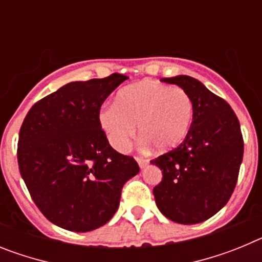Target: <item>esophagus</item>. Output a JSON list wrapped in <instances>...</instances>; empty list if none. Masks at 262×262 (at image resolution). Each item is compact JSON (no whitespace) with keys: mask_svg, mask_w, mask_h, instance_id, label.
Returning a JSON list of instances; mask_svg holds the SVG:
<instances>
[{"mask_svg":"<svg viewBox=\"0 0 262 262\" xmlns=\"http://www.w3.org/2000/svg\"><path fill=\"white\" fill-rule=\"evenodd\" d=\"M136 161H138V164H139V166H140V168H145V166L148 165V160H145V159H143V157H136Z\"/></svg>","mask_w":262,"mask_h":262,"instance_id":"obj_1","label":"esophagus"}]
</instances>
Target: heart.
I'll use <instances>...</instances> for the list:
<instances>
[{
    "instance_id": "obj_1",
    "label": "heart",
    "mask_w": 262,
    "mask_h": 262,
    "mask_svg": "<svg viewBox=\"0 0 262 262\" xmlns=\"http://www.w3.org/2000/svg\"><path fill=\"white\" fill-rule=\"evenodd\" d=\"M194 118L193 99L184 89L143 81L118 93L115 105L99 113L108 142L123 152L136 135L139 124L145 143L159 152L170 151L186 139Z\"/></svg>"
}]
</instances>
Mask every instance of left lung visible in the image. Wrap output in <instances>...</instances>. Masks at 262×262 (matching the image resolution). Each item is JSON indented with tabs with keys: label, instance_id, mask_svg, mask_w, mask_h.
<instances>
[{
	"label": "left lung",
	"instance_id": "8db88e82",
	"mask_svg": "<svg viewBox=\"0 0 262 262\" xmlns=\"http://www.w3.org/2000/svg\"><path fill=\"white\" fill-rule=\"evenodd\" d=\"M191 97L194 118L177 148L152 160L163 170L154 187L159 210L180 224H196L223 209L235 190L244 154L235 111L190 76L164 78Z\"/></svg>",
	"mask_w": 262,
	"mask_h": 262
}]
</instances>
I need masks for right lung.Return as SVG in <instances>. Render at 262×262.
Masks as SVG:
<instances>
[{
	"label": "right lung",
	"mask_w": 262,
	"mask_h": 262,
	"mask_svg": "<svg viewBox=\"0 0 262 262\" xmlns=\"http://www.w3.org/2000/svg\"><path fill=\"white\" fill-rule=\"evenodd\" d=\"M127 76L75 81L30 108L18 139V165L32 201L53 224L73 232L103 226L122 187L139 173L134 157L108 144L99 122L105 99Z\"/></svg>",
	"instance_id": "1"
}]
</instances>
